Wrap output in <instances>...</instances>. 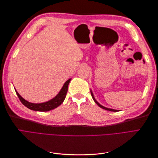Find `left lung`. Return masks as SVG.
<instances>
[{"instance_id":"obj_1","label":"left lung","mask_w":158,"mask_h":158,"mask_svg":"<svg viewBox=\"0 0 158 158\" xmlns=\"http://www.w3.org/2000/svg\"><path fill=\"white\" fill-rule=\"evenodd\" d=\"M90 92H91V94H92V98H93V99H94V101L95 102V103H96L98 106H99V107H100L101 108H102V109H104L105 110H107V111H114V112H117V111H118V110H116V109H110V108H107V107H104V106H102L101 104L100 103H99L98 102H97V100L95 99V98H94V94H93V92H92V91L90 89Z\"/></svg>"}]
</instances>
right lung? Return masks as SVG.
Segmentation results:
<instances>
[{
  "label": "right lung",
  "mask_w": 158,
  "mask_h": 158,
  "mask_svg": "<svg viewBox=\"0 0 158 158\" xmlns=\"http://www.w3.org/2000/svg\"><path fill=\"white\" fill-rule=\"evenodd\" d=\"M70 80H71V78L69 79L67 81H66V82L63 85V87H62L60 92L55 97L50 99L49 101H47L44 103H33L27 102V100L23 99L21 95L18 94V92H17L16 89H15V91L18 97L20 100V102L22 103L23 105H24V106L28 109L33 110V111H44V112L49 111L50 110L54 109L57 107H59L62 104V103L64 102V100L66 98V93H67L69 84L70 82Z\"/></svg>",
  "instance_id": "right-lung-1"
}]
</instances>
